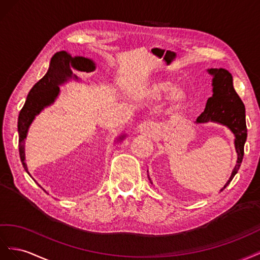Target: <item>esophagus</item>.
<instances>
[{
    "mask_svg": "<svg viewBox=\"0 0 260 260\" xmlns=\"http://www.w3.org/2000/svg\"><path fill=\"white\" fill-rule=\"evenodd\" d=\"M137 129L138 132L143 133V134H146L148 136L154 134V126L151 123H148V122H144L140 125H138Z\"/></svg>",
    "mask_w": 260,
    "mask_h": 260,
    "instance_id": "esophagus-1",
    "label": "esophagus"
}]
</instances>
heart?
<instances>
[{"label": "heart", "mask_w": 260, "mask_h": 260, "mask_svg": "<svg viewBox=\"0 0 260 260\" xmlns=\"http://www.w3.org/2000/svg\"><path fill=\"white\" fill-rule=\"evenodd\" d=\"M173 84L171 81L166 80V79H158L153 81V83L146 89V94L148 97H151V98H158L160 95L165 94L166 92H168L170 89L172 88ZM186 92H185L183 89L181 88H174L171 90V92L169 93V103L171 105L172 108L176 109V108H180L183 103L186 101Z\"/></svg>", "instance_id": "obj_1"}]
</instances>
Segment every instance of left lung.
<instances>
[{"instance_id": "obj_1", "label": "left lung", "mask_w": 260, "mask_h": 260, "mask_svg": "<svg viewBox=\"0 0 260 260\" xmlns=\"http://www.w3.org/2000/svg\"><path fill=\"white\" fill-rule=\"evenodd\" d=\"M208 73L213 76V94L207 100L204 112L197 117L196 122L206 123L212 121L225 125L235 136L234 145L237 153V161L229 181L221 189L223 190L239 171L244 157V145H245L247 137L245 106L233 87V77L231 73L224 69H210L208 70Z\"/></svg>"}]
</instances>
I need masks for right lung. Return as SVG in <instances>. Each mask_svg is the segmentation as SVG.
<instances>
[{"label": "right lung", "mask_w": 260, "mask_h": 260, "mask_svg": "<svg viewBox=\"0 0 260 260\" xmlns=\"http://www.w3.org/2000/svg\"><path fill=\"white\" fill-rule=\"evenodd\" d=\"M73 70L90 73L95 70V64L90 58L83 56L74 57L66 51L56 52L51 58L47 74L30 89L25 105L20 110L17 124L19 157L28 174L29 172L25 163V138L27 137L29 126L31 125L36 115H38L44 108L51 106L55 101L60 93L61 85L68 83L72 78L78 80L76 75H73ZM124 137L125 135L120 136L118 139L122 140Z\"/></svg>", "instance_id": "right-lung-1"}]
</instances>
